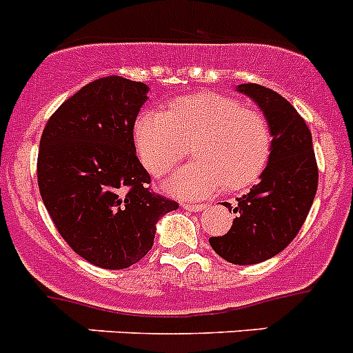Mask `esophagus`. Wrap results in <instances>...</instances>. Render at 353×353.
<instances>
[{"label":"esophagus","instance_id":"esophagus-1","mask_svg":"<svg viewBox=\"0 0 353 353\" xmlns=\"http://www.w3.org/2000/svg\"><path fill=\"white\" fill-rule=\"evenodd\" d=\"M181 206L185 208L186 211H202L204 208H206L204 204H192V202H183Z\"/></svg>","mask_w":353,"mask_h":353}]
</instances>
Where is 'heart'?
I'll use <instances>...</instances> for the list:
<instances>
[{
	"mask_svg": "<svg viewBox=\"0 0 353 353\" xmlns=\"http://www.w3.org/2000/svg\"><path fill=\"white\" fill-rule=\"evenodd\" d=\"M134 143L154 176L172 170L190 147L195 159L179 168L165 188L183 197H204L222 185L229 192L252 186L268 165L272 131L261 112L206 92L179 97L163 113H140Z\"/></svg>",
	"mask_w": 353,
	"mask_h": 353,
	"instance_id": "b5f03b06",
	"label": "heart"
}]
</instances>
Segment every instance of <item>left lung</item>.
<instances>
[{
  "label": "left lung",
  "instance_id": "8db88e82",
  "mask_svg": "<svg viewBox=\"0 0 353 353\" xmlns=\"http://www.w3.org/2000/svg\"><path fill=\"white\" fill-rule=\"evenodd\" d=\"M236 90L259 106L272 131V152L259 183L238 199L228 234L213 236V250L232 265H256L284 250L299 234L318 188V165L305 121L281 94L256 83Z\"/></svg>",
  "mask_w": 353,
  "mask_h": 353
}]
</instances>
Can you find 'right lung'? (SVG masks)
<instances>
[{
  "label": "right lung",
  "instance_id": "add662e5",
  "mask_svg": "<svg viewBox=\"0 0 353 353\" xmlns=\"http://www.w3.org/2000/svg\"><path fill=\"white\" fill-rule=\"evenodd\" d=\"M149 87L106 76L51 115L37 161L42 201L58 232L92 265L122 270L154 243L158 220L179 208L149 190L133 128Z\"/></svg>",
  "mask_w": 353,
  "mask_h": 353
}]
</instances>
